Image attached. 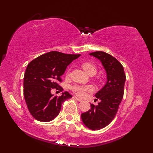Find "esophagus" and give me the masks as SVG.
Returning <instances> with one entry per match:
<instances>
[{
    "instance_id": "34e87169",
    "label": "esophagus",
    "mask_w": 153,
    "mask_h": 153,
    "mask_svg": "<svg viewBox=\"0 0 153 153\" xmlns=\"http://www.w3.org/2000/svg\"><path fill=\"white\" fill-rule=\"evenodd\" d=\"M75 98H76V100H77V101H82L81 99H79V98H78V97H75Z\"/></svg>"
}]
</instances>
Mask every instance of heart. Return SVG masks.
<instances>
[{
	"label": "heart",
	"mask_w": 153,
	"mask_h": 153,
	"mask_svg": "<svg viewBox=\"0 0 153 153\" xmlns=\"http://www.w3.org/2000/svg\"><path fill=\"white\" fill-rule=\"evenodd\" d=\"M83 69L87 74L91 75H95L97 73V67L91 62H84L82 65ZM69 71L68 72L69 74ZM73 92L79 97H84L88 93H92L94 91V88L92 85H80V84H75L71 86Z\"/></svg>",
	"instance_id": "b5f03b06"
}]
</instances>
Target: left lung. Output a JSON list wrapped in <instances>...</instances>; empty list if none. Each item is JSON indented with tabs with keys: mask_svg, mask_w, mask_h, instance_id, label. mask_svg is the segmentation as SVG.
<instances>
[{
	"mask_svg": "<svg viewBox=\"0 0 153 153\" xmlns=\"http://www.w3.org/2000/svg\"><path fill=\"white\" fill-rule=\"evenodd\" d=\"M99 60L106 73L107 82L102 88L95 94L97 105L91 104V110L82 113V120L91 130H99L111 122L117 113L123 97L126 76L123 65L110 54L104 52L89 54Z\"/></svg>",
	"mask_w": 153,
	"mask_h": 153,
	"instance_id": "8db88e82",
	"label": "left lung"
}]
</instances>
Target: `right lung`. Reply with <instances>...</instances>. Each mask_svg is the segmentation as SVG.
<instances>
[{
    "mask_svg": "<svg viewBox=\"0 0 153 153\" xmlns=\"http://www.w3.org/2000/svg\"><path fill=\"white\" fill-rule=\"evenodd\" d=\"M79 56L53 51L39 56L27 65L24 77V96L29 111L36 120H52L59 115L62 103L72 97L68 92L54 97L51 90L62 91L58 82H61L60 76L68 65Z\"/></svg>",
    "mask_w": 153,
    "mask_h": 153,
    "instance_id": "1",
    "label": "right lung"
}]
</instances>
